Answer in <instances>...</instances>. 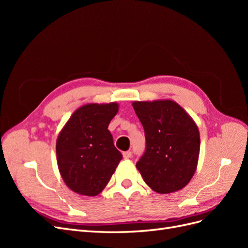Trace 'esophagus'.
Wrapping results in <instances>:
<instances>
[{
  "mask_svg": "<svg viewBox=\"0 0 248 248\" xmlns=\"http://www.w3.org/2000/svg\"><path fill=\"white\" fill-rule=\"evenodd\" d=\"M123 157H124L125 159L130 158V157H131V152H130V151H125V152H123Z\"/></svg>",
  "mask_w": 248,
  "mask_h": 248,
  "instance_id": "obj_1",
  "label": "esophagus"
}]
</instances>
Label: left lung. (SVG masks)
<instances>
[{
  "mask_svg": "<svg viewBox=\"0 0 248 248\" xmlns=\"http://www.w3.org/2000/svg\"><path fill=\"white\" fill-rule=\"evenodd\" d=\"M142 124L146 151L137 169L146 184L164 194L182 189L196 172L200 132L192 118L175 101H133Z\"/></svg>",
  "mask_w": 248,
  "mask_h": 248,
  "instance_id": "left-lung-1",
  "label": "left lung"
}]
</instances>
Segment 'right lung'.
<instances>
[{
  "instance_id": "add662e5",
  "label": "right lung",
  "mask_w": 248,
  "mask_h": 248,
  "mask_svg": "<svg viewBox=\"0 0 248 248\" xmlns=\"http://www.w3.org/2000/svg\"><path fill=\"white\" fill-rule=\"evenodd\" d=\"M118 110L117 102L85 104L73 112L59 133L58 168L72 191L95 197L115 172L122 154L108 128Z\"/></svg>"
}]
</instances>
